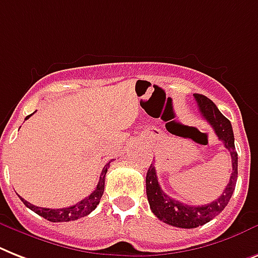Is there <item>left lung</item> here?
<instances>
[{"instance_id": "8db88e82", "label": "left lung", "mask_w": 258, "mask_h": 258, "mask_svg": "<svg viewBox=\"0 0 258 258\" xmlns=\"http://www.w3.org/2000/svg\"><path fill=\"white\" fill-rule=\"evenodd\" d=\"M194 96L202 116L212 125L217 138L223 142L224 147L231 154L232 175L224 192L215 202L204 205H188L165 194L159 185L156 169L151 164L146 176V189H147V199L151 211L163 223L172 227L185 228V229L198 228L215 219L228 205L237 181V152L234 148V136L231 122L220 112L216 104L207 96L200 94H194Z\"/></svg>"}]
</instances>
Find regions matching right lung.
Returning a JSON list of instances; mask_svg holds the SVG:
<instances>
[{"instance_id": "obj_1", "label": "right lung", "mask_w": 258, "mask_h": 258, "mask_svg": "<svg viewBox=\"0 0 258 258\" xmlns=\"http://www.w3.org/2000/svg\"><path fill=\"white\" fill-rule=\"evenodd\" d=\"M31 116V114L29 116H26V119H29ZM110 167V162L104 165L103 169H102V173H100L99 181H98V185H96L95 189L91 192V194L87 196L86 199L81 200L79 203H77L75 205H71L68 208H60V209H50V208H41V207H35V205L30 204L29 202L24 200L21 198L22 203L26 205L27 208L31 209L33 212H35L37 215H39L43 219L49 220L51 223H63V221H74V220H78L81 217L87 216L89 213H91L94 209L96 208V205L99 204L100 198L103 195L104 190V179H106V173H107V168Z\"/></svg>"}]
</instances>
